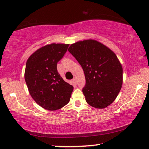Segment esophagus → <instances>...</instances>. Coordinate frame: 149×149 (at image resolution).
Listing matches in <instances>:
<instances>
[{
	"mask_svg": "<svg viewBox=\"0 0 149 149\" xmlns=\"http://www.w3.org/2000/svg\"><path fill=\"white\" fill-rule=\"evenodd\" d=\"M73 83H74V84H77V80H76V78H74L73 79Z\"/></svg>",
	"mask_w": 149,
	"mask_h": 149,
	"instance_id": "1",
	"label": "esophagus"
}]
</instances>
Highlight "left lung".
Here are the masks:
<instances>
[{
	"mask_svg": "<svg viewBox=\"0 0 149 149\" xmlns=\"http://www.w3.org/2000/svg\"><path fill=\"white\" fill-rule=\"evenodd\" d=\"M68 51L84 71L85 100L93 108L108 107L118 96L123 84L121 63L112 49L94 39L79 41Z\"/></svg>",
	"mask_w": 149,
	"mask_h": 149,
	"instance_id": "obj_1",
	"label": "left lung"
}]
</instances>
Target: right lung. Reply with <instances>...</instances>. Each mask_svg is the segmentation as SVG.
Returning a JSON list of instances; mask_svg holds the SVG:
<instances>
[{
    "mask_svg": "<svg viewBox=\"0 0 149 149\" xmlns=\"http://www.w3.org/2000/svg\"><path fill=\"white\" fill-rule=\"evenodd\" d=\"M68 46L65 43L47 44L37 49L26 61L24 78L29 93L45 110H59L70 100L73 87L61 78L56 68Z\"/></svg>",
    "mask_w": 149,
    "mask_h": 149,
    "instance_id": "right-lung-1",
    "label": "right lung"
}]
</instances>
